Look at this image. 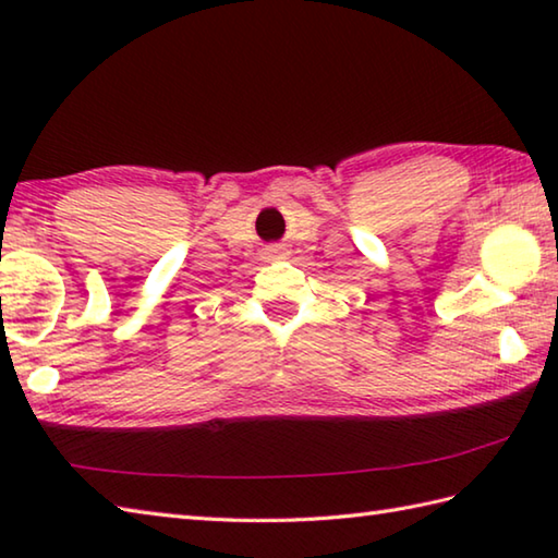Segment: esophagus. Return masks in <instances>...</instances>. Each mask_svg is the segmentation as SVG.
Wrapping results in <instances>:
<instances>
[{"instance_id":"obj_1","label":"esophagus","mask_w":558,"mask_h":558,"mask_svg":"<svg viewBox=\"0 0 558 558\" xmlns=\"http://www.w3.org/2000/svg\"><path fill=\"white\" fill-rule=\"evenodd\" d=\"M282 253H286V248H282V245H272V248H268V256H272V258H280Z\"/></svg>"}]
</instances>
